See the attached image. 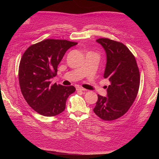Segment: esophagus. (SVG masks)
<instances>
[{
	"instance_id": "1",
	"label": "esophagus",
	"mask_w": 159,
	"mask_h": 159,
	"mask_svg": "<svg viewBox=\"0 0 159 159\" xmlns=\"http://www.w3.org/2000/svg\"><path fill=\"white\" fill-rule=\"evenodd\" d=\"M76 90L77 91H86V89H84V88H81V87H76Z\"/></svg>"
}]
</instances>
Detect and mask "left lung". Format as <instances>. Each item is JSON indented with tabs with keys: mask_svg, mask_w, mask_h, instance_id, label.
Here are the masks:
<instances>
[{
	"mask_svg": "<svg viewBox=\"0 0 159 159\" xmlns=\"http://www.w3.org/2000/svg\"><path fill=\"white\" fill-rule=\"evenodd\" d=\"M97 41L107 56L104 78L111 84L107 97L98 95L94 113L105 121H112L125 114L135 99L140 85V74L135 57L123 43L108 38Z\"/></svg>",
	"mask_w": 159,
	"mask_h": 159,
	"instance_id": "8db88e82",
	"label": "left lung"
}]
</instances>
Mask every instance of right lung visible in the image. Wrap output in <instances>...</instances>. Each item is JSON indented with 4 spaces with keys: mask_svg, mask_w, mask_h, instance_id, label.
Listing matches in <instances>:
<instances>
[{
    "mask_svg": "<svg viewBox=\"0 0 159 159\" xmlns=\"http://www.w3.org/2000/svg\"><path fill=\"white\" fill-rule=\"evenodd\" d=\"M78 43L66 40L46 39L30 46L19 65L18 80L23 97L39 114L52 117L63 112L66 100L75 91L74 86L54 84L57 66L66 51Z\"/></svg>",
    "mask_w": 159,
    "mask_h": 159,
    "instance_id": "obj_1",
    "label": "right lung"
}]
</instances>
